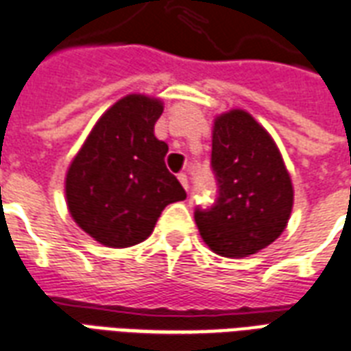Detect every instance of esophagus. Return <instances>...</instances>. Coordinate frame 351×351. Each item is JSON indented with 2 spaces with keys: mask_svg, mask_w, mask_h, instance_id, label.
Wrapping results in <instances>:
<instances>
[{
  "mask_svg": "<svg viewBox=\"0 0 351 351\" xmlns=\"http://www.w3.org/2000/svg\"><path fill=\"white\" fill-rule=\"evenodd\" d=\"M178 179L181 181V184L184 186V190H189V178H186V173H179Z\"/></svg>",
  "mask_w": 351,
  "mask_h": 351,
  "instance_id": "34e87169",
  "label": "esophagus"
}]
</instances>
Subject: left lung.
I'll return each instance as SVG.
<instances>
[{"label": "left lung", "mask_w": 351, "mask_h": 351, "mask_svg": "<svg viewBox=\"0 0 351 351\" xmlns=\"http://www.w3.org/2000/svg\"><path fill=\"white\" fill-rule=\"evenodd\" d=\"M210 162L219 194L214 206L195 210L201 238L219 256L256 254L291 216L295 192L278 146L251 113L230 110L214 119Z\"/></svg>", "instance_id": "left-lung-1"}]
</instances>
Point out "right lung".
<instances>
[{"instance_id": "right-lung-1", "label": "right lung", "mask_w": 351, "mask_h": 351, "mask_svg": "<svg viewBox=\"0 0 351 351\" xmlns=\"http://www.w3.org/2000/svg\"><path fill=\"white\" fill-rule=\"evenodd\" d=\"M165 106L148 95L117 100L95 122L65 173L75 223L106 247H132L152 234L165 206L186 192L168 172V145L154 133Z\"/></svg>"}]
</instances>
